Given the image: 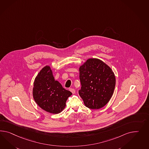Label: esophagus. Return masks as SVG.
Returning a JSON list of instances; mask_svg holds the SVG:
<instances>
[{
	"instance_id": "1",
	"label": "esophagus",
	"mask_w": 149,
	"mask_h": 149,
	"mask_svg": "<svg viewBox=\"0 0 149 149\" xmlns=\"http://www.w3.org/2000/svg\"><path fill=\"white\" fill-rule=\"evenodd\" d=\"M69 90H70V91L72 93V94H75V90L74 89V88H70L69 89Z\"/></svg>"
}]
</instances>
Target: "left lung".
<instances>
[{
	"label": "left lung",
	"mask_w": 149,
	"mask_h": 149,
	"mask_svg": "<svg viewBox=\"0 0 149 149\" xmlns=\"http://www.w3.org/2000/svg\"><path fill=\"white\" fill-rule=\"evenodd\" d=\"M81 88L79 94L89 109H100L110 100L116 86L112 70L103 61L89 58L79 68Z\"/></svg>",
	"instance_id": "left-lung-1"
}]
</instances>
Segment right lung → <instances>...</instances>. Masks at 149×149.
<instances>
[{"label": "right lung", "instance_id": "obj_1", "mask_svg": "<svg viewBox=\"0 0 149 149\" xmlns=\"http://www.w3.org/2000/svg\"><path fill=\"white\" fill-rule=\"evenodd\" d=\"M33 97L44 111L52 114L61 112L72 93L55 80L50 66L46 65L37 74L33 83Z\"/></svg>", "mask_w": 149, "mask_h": 149}]
</instances>
